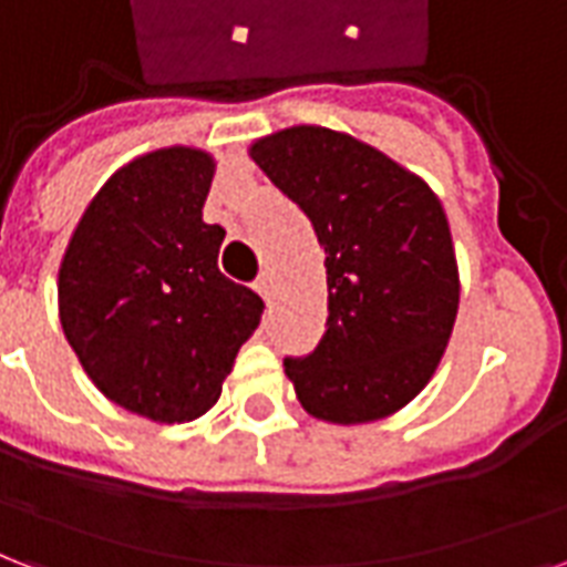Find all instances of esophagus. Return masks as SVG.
<instances>
[{"mask_svg":"<svg viewBox=\"0 0 567 567\" xmlns=\"http://www.w3.org/2000/svg\"><path fill=\"white\" fill-rule=\"evenodd\" d=\"M254 289H257V292H260L262 298H266V301H271V275L269 271H260V275H257V280H254Z\"/></svg>","mask_w":567,"mask_h":567,"instance_id":"obj_1","label":"esophagus"}]
</instances>
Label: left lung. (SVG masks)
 <instances>
[{
  "label": "left lung",
  "mask_w": 567,
  "mask_h": 567,
  "mask_svg": "<svg viewBox=\"0 0 567 567\" xmlns=\"http://www.w3.org/2000/svg\"><path fill=\"white\" fill-rule=\"evenodd\" d=\"M324 248L328 322L305 358H284L307 414L370 423L425 388L458 313V266L441 200L370 144L292 126L251 147Z\"/></svg>",
  "instance_id": "obj_1"
}]
</instances>
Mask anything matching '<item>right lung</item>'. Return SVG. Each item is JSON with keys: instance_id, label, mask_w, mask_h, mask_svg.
<instances>
[{"instance_id": "add662e5", "label": "right lung", "mask_w": 567, "mask_h": 567, "mask_svg": "<svg viewBox=\"0 0 567 567\" xmlns=\"http://www.w3.org/2000/svg\"><path fill=\"white\" fill-rule=\"evenodd\" d=\"M213 168L192 147L124 165L61 260L68 343L115 405L159 423H186L218 402L266 307L218 269L224 227L204 221Z\"/></svg>"}]
</instances>
